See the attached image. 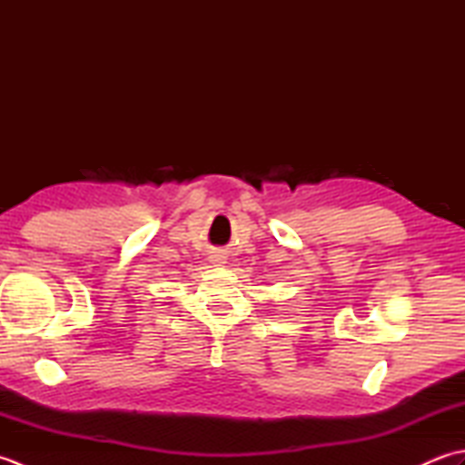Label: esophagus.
I'll list each match as a JSON object with an SVG mask.
<instances>
[{"mask_svg":"<svg viewBox=\"0 0 465 465\" xmlns=\"http://www.w3.org/2000/svg\"><path fill=\"white\" fill-rule=\"evenodd\" d=\"M220 260H222V258H220Z\"/></svg>","mask_w":465,"mask_h":465,"instance_id":"34e87169","label":"esophagus"}]
</instances>
